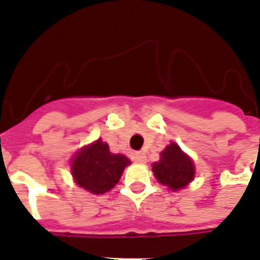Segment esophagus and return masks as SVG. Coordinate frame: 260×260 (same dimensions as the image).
<instances>
[{"label": "esophagus", "instance_id": "obj_1", "mask_svg": "<svg viewBox=\"0 0 260 260\" xmlns=\"http://www.w3.org/2000/svg\"><path fill=\"white\" fill-rule=\"evenodd\" d=\"M134 160L139 163H144L147 160L146 154L144 152H136V154H134Z\"/></svg>", "mask_w": 260, "mask_h": 260}]
</instances>
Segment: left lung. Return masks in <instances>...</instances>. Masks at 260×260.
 <instances>
[{
  "mask_svg": "<svg viewBox=\"0 0 260 260\" xmlns=\"http://www.w3.org/2000/svg\"><path fill=\"white\" fill-rule=\"evenodd\" d=\"M152 173L159 183L177 191L193 181L196 169L189 155H186L177 143H171L160 152L159 162L152 165Z\"/></svg>",
  "mask_w": 260,
  "mask_h": 260,
  "instance_id": "left-lung-1",
  "label": "left lung"
}]
</instances>
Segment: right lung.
Segmentation results:
<instances>
[{
  "instance_id": "add662e5",
  "label": "right lung",
  "mask_w": 260,
  "mask_h": 260,
  "mask_svg": "<svg viewBox=\"0 0 260 260\" xmlns=\"http://www.w3.org/2000/svg\"><path fill=\"white\" fill-rule=\"evenodd\" d=\"M131 160L122 154H112L108 143L98 139L83 147L71 160L75 183L93 194H104L117 185Z\"/></svg>"
}]
</instances>
